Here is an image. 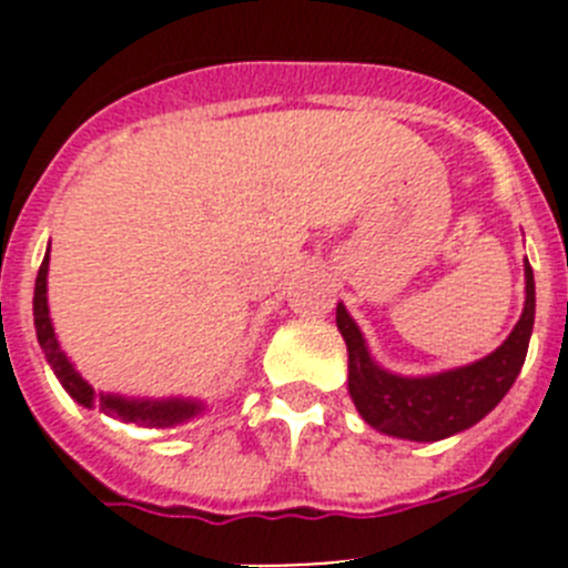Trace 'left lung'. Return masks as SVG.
<instances>
[{"label":"left lung","instance_id":"1","mask_svg":"<svg viewBox=\"0 0 568 568\" xmlns=\"http://www.w3.org/2000/svg\"><path fill=\"white\" fill-rule=\"evenodd\" d=\"M524 313L509 338L484 358L433 375H398L384 369L369 353L353 315L338 304L335 324L349 355L346 389L361 418L378 433L420 444L458 435L486 418L511 389L529 349L535 327V275L529 261L524 264Z\"/></svg>","mask_w":568,"mask_h":568}]
</instances>
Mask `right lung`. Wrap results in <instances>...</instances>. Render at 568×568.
Segmentation results:
<instances>
[{
	"mask_svg": "<svg viewBox=\"0 0 568 568\" xmlns=\"http://www.w3.org/2000/svg\"><path fill=\"white\" fill-rule=\"evenodd\" d=\"M48 264H50V247L44 253L42 267L37 275V290H33V324H37V338L42 346L44 358H48L50 369L64 386V393L70 398L82 404L84 409H102L104 415L124 420V424L153 426V429H173L193 418H202L207 409V400L202 398H182V395H170V398H128L119 393H99L88 381L79 375L73 361L64 355L62 344L57 338L53 321H50L48 307Z\"/></svg>",
	"mask_w": 568,
	"mask_h": 568,
	"instance_id": "add662e5",
	"label": "right lung"
}]
</instances>
